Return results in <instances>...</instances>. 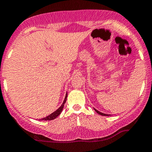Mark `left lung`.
Listing matches in <instances>:
<instances>
[{
    "label": "left lung",
    "mask_w": 152,
    "mask_h": 152,
    "mask_svg": "<svg viewBox=\"0 0 152 152\" xmlns=\"http://www.w3.org/2000/svg\"><path fill=\"white\" fill-rule=\"evenodd\" d=\"M94 110L96 111V113H98V114H99V115H103V116H109V115L105 114V113H100V112H99V111H98V110H97L96 109L94 108Z\"/></svg>",
    "instance_id": "left-lung-1"
}]
</instances>
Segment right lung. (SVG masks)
<instances>
[{
    "instance_id": "add662e5",
    "label": "right lung",
    "mask_w": 152,
    "mask_h": 152,
    "mask_svg": "<svg viewBox=\"0 0 152 152\" xmlns=\"http://www.w3.org/2000/svg\"><path fill=\"white\" fill-rule=\"evenodd\" d=\"M66 98H67V94H66V97L64 98V100L63 103H62V105L60 106V107H58V108L56 110V111H54V113H52V114H50L49 115L47 116L46 118L40 119L39 120H54V119H55L56 117H58V115H59L60 113H61L62 110H63V107H64V104L66 103Z\"/></svg>"
}]
</instances>
